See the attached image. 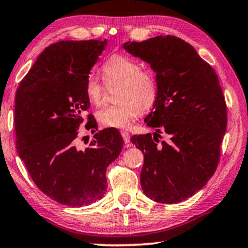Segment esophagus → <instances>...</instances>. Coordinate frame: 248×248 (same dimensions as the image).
Returning <instances> with one entry per match:
<instances>
[{
    "instance_id": "obj_1",
    "label": "esophagus",
    "mask_w": 248,
    "mask_h": 248,
    "mask_svg": "<svg viewBox=\"0 0 248 248\" xmlns=\"http://www.w3.org/2000/svg\"><path fill=\"white\" fill-rule=\"evenodd\" d=\"M121 134H122V137H123L125 144L129 143V140H131V137H129V133L126 132V131H123V132H121Z\"/></svg>"
}]
</instances>
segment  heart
<instances>
[{
  "label": "heart",
  "instance_id": "b5f03b06",
  "mask_svg": "<svg viewBox=\"0 0 248 248\" xmlns=\"http://www.w3.org/2000/svg\"><path fill=\"white\" fill-rule=\"evenodd\" d=\"M103 81L108 87L116 86V104L103 106L96 112L101 124L114 128H128L140 113L153 108L157 98V83L154 75L135 60L123 54H113L102 64ZM84 92L92 104H101L105 87L94 76H90Z\"/></svg>",
  "mask_w": 248,
  "mask_h": 248
}]
</instances>
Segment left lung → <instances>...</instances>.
Masks as SVG:
<instances>
[{
  "label": "left lung",
  "instance_id": "1",
  "mask_svg": "<svg viewBox=\"0 0 248 248\" xmlns=\"http://www.w3.org/2000/svg\"><path fill=\"white\" fill-rule=\"evenodd\" d=\"M123 47L150 64L157 83L145 119L156 133L131 139L144 154L142 189L157 203H180L203 188L218 165L227 125L218 78L192 45L174 35L128 41ZM159 132L169 140L159 143Z\"/></svg>",
  "mask_w": 248,
  "mask_h": 248
}]
</instances>
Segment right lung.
I'll use <instances>...</instances> for the list:
<instances>
[{
	"mask_svg": "<svg viewBox=\"0 0 248 248\" xmlns=\"http://www.w3.org/2000/svg\"><path fill=\"white\" fill-rule=\"evenodd\" d=\"M106 44V40L51 44L15 94L17 153L41 192L66 206H86L104 196L106 170L123 147L114 128L96 133L84 150L76 146L82 113L90 108L85 82ZM87 120L85 128L97 131L91 114Z\"/></svg>",
	"mask_w": 248,
	"mask_h": 248,
	"instance_id": "add662e5",
	"label": "right lung"
}]
</instances>
